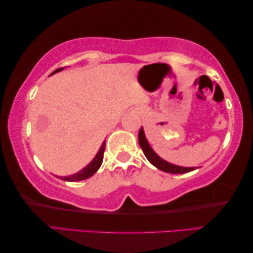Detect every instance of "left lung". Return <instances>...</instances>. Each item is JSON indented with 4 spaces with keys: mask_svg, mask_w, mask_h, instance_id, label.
<instances>
[{
    "mask_svg": "<svg viewBox=\"0 0 253 253\" xmlns=\"http://www.w3.org/2000/svg\"><path fill=\"white\" fill-rule=\"evenodd\" d=\"M138 138H139V144L142 149L144 156L147 157V159L150 161V163L154 165L155 167L160 169V170L166 171V172H170V173H185L188 171H193L196 169L195 167H192V168L180 167V166L169 164V163H167V161H165L164 159H161L160 157L157 155L154 150H152L151 147L149 146L146 136H144V132L142 130V127L139 131Z\"/></svg>",
    "mask_w": 253,
    "mask_h": 253,
    "instance_id": "obj_1",
    "label": "left lung"
}]
</instances>
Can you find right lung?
Returning <instances> with one entry per match:
<instances>
[{
	"label": "right lung",
	"mask_w": 253,
	"mask_h": 253,
	"mask_svg": "<svg viewBox=\"0 0 253 253\" xmlns=\"http://www.w3.org/2000/svg\"><path fill=\"white\" fill-rule=\"evenodd\" d=\"M61 69L63 68L56 69L55 72L51 73V75L57 72H59ZM104 150H105V141L102 143V146L99 148L96 156H95V158L90 161L85 168H83L82 170L74 173V175H70L67 177H61L60 179L66 180V181H80V180H84V179H87L89 177H92L94 173L98 170V168L101 167V165L103 163V156H104Z\"/></svg>",
	"instance_id": "obj_1"
}]
</instances>
